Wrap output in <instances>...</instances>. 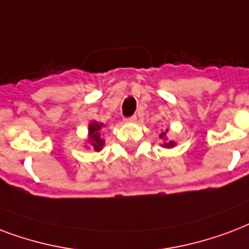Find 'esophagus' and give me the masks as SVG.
<instances>
[{"label":"esophagus","instance_id":"obj_1","mask_svg":"<svg viewBox=\"0 0 249 249\" xmlns=\"http://www.w3.org/2000/svg\"><path fill=\"white\" fill-rule=\"evenodd\" d=\"M137 120V117L136 116H130V117H125L124 121L125 123H134V121Z\"/></svg>","mask_w":249,"mask_h":249}]
</instances>
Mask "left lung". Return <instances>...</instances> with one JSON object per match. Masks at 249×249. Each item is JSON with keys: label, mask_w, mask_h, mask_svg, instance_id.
Segmentation results:
<instances>
[{"label": "left lung", "mask_w": 249, "mask_h": 249, "mask_svg": "<svg viewBox=\"0 0 249 249\" xmlns=\"http://www.w3.org/2000/svg\"><path fill=\"white\" fill-rule=\"evenodd\" d=\"M166 133H167V130L166 132H162L160 133V134H159V137L162 138V140H166ZM174 146H175V142L174 141H168V142H164V145H163V147H167V149H168V147H174Z\"/></svg>", "instance_id": "left-lung-1"}]
</instances>
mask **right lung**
<instances>
[{
  "label": "right lung",
  "mask_w": 249,
  "mask_h": 249,
  "mask_svg": "<svg viewBox=\"0 0 249 249\" xmlns=\"http://www.w3.org/2000/svg\"><path fill=\"white\" fill-rule=\"evenodd\" d=\"M104 125L102 123H98V121H92L89 124V142L95 151H100L103 149L104 140L100 134V129Z\"/></svg>",
  "instance_id": "obj_1"
}]
</instances>
